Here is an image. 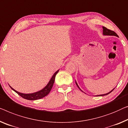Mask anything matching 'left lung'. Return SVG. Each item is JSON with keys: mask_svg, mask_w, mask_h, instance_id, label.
Instances as JSON below:
<instances>
[{"mask_svg": "<svg viewBox=\"0 0 128 128\" xmlns=\"http://www.w3.org/2000/svg\"><path fill=\"white\" fill-rule=\"evenodd\" d=\"M102 28H103V34L104 35V36H114L118 37L117 34H116V33L115 32H114V31L111 30H110V29H108L104 27V26H103ZM76 84L77 86H78V88L80 90H81V91L83 92L82 90H81L80 88V87L78 86V84H77V83L76 81ZM114 90V88L113 89V90H111L110 92H108V93H107V94H103V95H96V96H98L107 95H108V94H109L110 93H111V92H112Z\"/></svg>", "mask_w": 128, "mask_h": 128, "instance_id": "left-lung-1", "label": "left lung"}]
</instances>
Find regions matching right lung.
<instances>
[{
	"label": "right lung",
	"instance_id": "1",
	"mask_svg": "<svg viewBox=\"0 0 128 128\" xmlns=\"http://www.w3.org/2000/svg\"><path fill=\"white\" fill-rule=\"evenodd\" d=\"M59 70H57V71L55 72V73L52 76L51 78L50 79V80L48 83L47 86H46L43 89H42L39 91L34 92V93H32V94H23V93H21V92H19L18 91H16L11 87L10 88L12 89V90L16 92V94H18L20 96H21L22 98H24V99H27V100H38V99H42V98L45 97L46 96H47L48 94L50 93V92L51 91L52 88L53 84L54 83V81H55V76H56V74L58 73Z\"/></svg>",
	"mask_w": 128,
	"mask_h": 128
}]
</instances>
